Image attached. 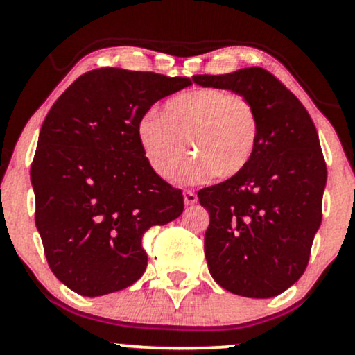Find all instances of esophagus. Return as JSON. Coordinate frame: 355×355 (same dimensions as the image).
<instances>
[{
    "label": "esophagus",
    "mask_w": 355,
    "mask_h": 355,
    "mask_svg": "<svg viewBox=\"0 0 355 355\" xmlns=\"http://www.w3.org/2000/svg\"><path fill=\"white\" fill-rule=\"evenodd\" d=\"M183 200H185L187 205H193V203H197V193L191 190H185L183 191Z\"/></svg>",
    "instance_id": "34e87169"
}]
</instances>
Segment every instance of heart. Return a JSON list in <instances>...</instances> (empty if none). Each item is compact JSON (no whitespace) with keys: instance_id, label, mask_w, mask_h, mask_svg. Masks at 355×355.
Listing matches in <instances>:
<instances>
[{"instance_id":"heart-1","label":"heart","mask_w":355,"mask_h":355,"mask_svg":"<svg viewBox=\"0 0 355 355\" xmlns=\"http://www.w3.org/2000/svg\"><path fill=\"white\" fill-rule=\"evenodd\" d=\"M137 138L152 170L173 180L187 160V146L197 158L187 168L189 180L217 172L232 177L245 168L259 140V115L250 100L222 88L178 93L164 103L162 115L145 113Z\"/></svg>"}]
</instances>
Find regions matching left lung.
<instances>
[{
	"label": "left lung",
	"mask_w": 355,
	"mask_h": 355,
	"mask_svg": "<svg viewBox=\"0 0 355 355\" xmlns=\"http://www.w3.org/2000/svg\"><path fill=\"white\" fill-rule=\"evenodd\" d=\"M193 81L245 95L259 115V140L245 168L198 190L210 215L209 270L232 294L275 297L305 272L322 222L327 166L317 130L299 98L263 68Z\"/></svg>",
	"instance_id": "8db88e82"
}]
</instances>
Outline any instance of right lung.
<instances>
[{"label": "right lung", "instance_id": "right-lung-1", "mask_svg": "<svg viewBox=\"0 0 355 355\" xmlns=\"http://www.w3.org/2000/svg\"><path fill=\"white\" fill-rule=\"evenodd\" d=\"M191 85L185 76L92 70L63 92L42 125L31 183L48 266L76 294L135 284L144 234L183 211V195L148 165L137 123L153 103Z\"/></svg>", "mask_w": 355, "mask_h": 355}]
</instances>
